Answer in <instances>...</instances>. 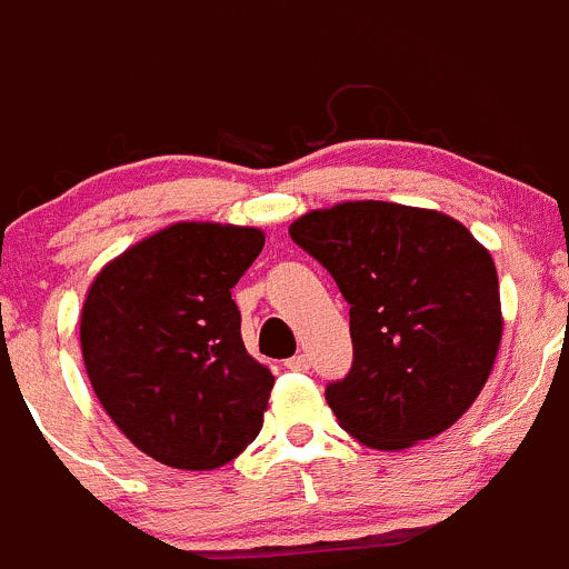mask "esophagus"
<instances>
[{"label": "esophagus", "mask_w": 569, "mask_h": 569, "mask_svg": "<svg viewBox=\"0 0 569 569\" xmlns=\"http://www.w3.org/2000/svg\"><path fill=\"white\" fill-rule=\"evenodd\" d=\"M308 367H311V363H308V356H302V352L286 361V369H291V372H306Z\"/></svg>", "instance_id": "1"}]
</instances>
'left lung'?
<instances>
[{"instance_id": "obj_1", "label": "left lung", "mask_w": 569, "mask_h": 569, "mask_svg": "<svg viewBox=\"0 0 569 569\" xmlns=\"http://www.w3.org/2000/svg\"><path fill=\"white\" fill-rule=\"evenodd\" d=\"M350 302L352 367L325 389L350 437L375 450L431 439L476 402L498 356V269L453 217L358 200L291 222Z\"/></svg>"}]
</instances>
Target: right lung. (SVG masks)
<instances>
[{
	"instance_id": "right-lung-1",
	"label": "right lung",
	"mask_w": 569,
	"mask_h": 569,
	"mask_svg": "<svg viewBox=\"0 0 569 569\" xmlns=\"http://www.w3.org/2000/svg\"><path fill=\"white\" fill-rule=\"evenodd\" d=\"M261 250L258 228L178 222L88 289V380L116 428L161 465L217 470L261 431L274 375L247 352L230 297Z\"/></svg>"
}]
</instances>
